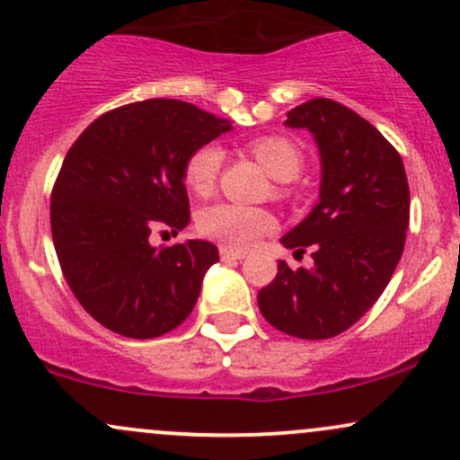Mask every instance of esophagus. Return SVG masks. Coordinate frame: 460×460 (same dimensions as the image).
Masks as SVG:
<instances>
[{
	"label": "esophagus",
	"mask_w": 460,
	"mask_h": 460,
	"mask_svg": "<svg viewBox=\"0 0 460 460\" xmlns=\"http://www.w3.org/2000/svg\"><path fill=\"white\" fill-rule=\"evenodd\" d=\"M220 257H223V261L244 260L246 251H240V248H231V246H220Z\"/></svg>",
	"instance_id": "34e87169"
}]
</instances>
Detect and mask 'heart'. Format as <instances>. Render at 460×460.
I'll use <instances>...</instances> for the list:
<instances>
[{"mask_svg": "<svg viewBox=\"0 0 460 460\" xmlns=\"http://www.w3.org/2000/svg\"><path fill=\"white\" fill-rule=\"evenodd\" d=\"M252 155L270 172L272 177L288 181L300 172L303 155L292 140L283 136H261L251 142ZM223 153L218 146L205 145L186 160L183 166V181L199 197H208L216 186ZM277 226L274 216L268 209L248 208L237 203H216L205 208L199 216V231L212 240L223 242L231 248H248L255 244L261 235L270 234Z\"/></svg>", "mask_w": 460, "mask_h": 460, "instance_id": "b5f03b06", "label": "heart"}]
</instances>
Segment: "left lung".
<instances>
[{
  "instance_id": "obj_1",
  "label": "left lung",
  "mask_w": 460,
  "mask_h": 460,
  "mask_svg": "<svg viewBox=\"0 0 460 460\" xmlns=\"http://www.w3.org/2000/svg\"><path fill=\"white\" fill-rule=\"evenodd\" d=\"M288 128H305L320 149V203L281 237L314 268L279 261L272 283L260 289L261 315L300 340H329L350 329L376 303L404 251L409 181L400 153L387 138L332 99L289 110Z\"/></svg>"
}]
</instances>
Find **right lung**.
I'll list each match as a JSON object with an SVG mask.
<instances>
[{
	"instance_id": "obj_1",
	"label": "right lung",
	"mask_w": 460,
	"mask_h": 460,
	"mask_svg": "<svg viewBox=\"0 0 460 460\" xmlns=\"http://www.w3.org/2000/svg\"><path fill=\"white\" fill-rule=\"evenodd\" d=\"M229 129L192 103L146 99L102 114L68 149L51 190V235L68 288L105 329L151 340L192 314L218 248H153L149 235L190 223L183 166Z\"/></svg>"
}]
</instances>
